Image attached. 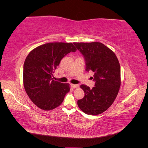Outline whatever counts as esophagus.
Returning <instances> with one entry per match:
<instances>
[{"mask_svg": "<svg viewBox=\"0 0 148 148\" xmlns=\"http://www.w3.org/2000/svg\"><path fill=\"white\" fill-rule=\"evenodd\" d=\"M79 86L78 84H71V87L72 88H78Z\"/></svg>", "mask_w": 148, "mask_h": 148, "instance_id": "1", "label": "esophagus"}]
</instances>
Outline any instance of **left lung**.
I'll list each match as a JSON object with an SVG mask.
<instances>
[{
	"mask_svg": "<svg viewBox=\"0 0 148 148\" xmlns=\"http://www.w3.org/2000/svg\"><path fill=\"white\" fill-rule=\"evenodd\" d=\"M83 55L86 71H92L95 86L91 89L85 84L80 86L84 97L78 101L84 113L96 115L104 112L113 104L121 84L120 66L115 53L99 42H74Z\"/></svg>",
	"mask_w": 148,
	"mask_h": 148,
	"instance_id": "left-lung-1",
	"label": "left lung"
}]
</instances>
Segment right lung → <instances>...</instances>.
Wrapping results in <instances>:
<instances>
[{
  "label": "right lung",
  "instance_id": "add662e5",
  "mask_svg": "<svg viewBox=\"0 0 148 148\" xmlns=\"http://www.w3.org/2000/svg\"><path fill=\"white\" fill-rule=\"evenodd\" d=\"M76 51L71 42H49L34 48L26 57L23 86L31 101L39 109H54L64 101L70 85L54 81L52 77L62 58Z\"/></svg>",
  "mask_w": 148,
  "mask_h": 148
}]
</instances>
